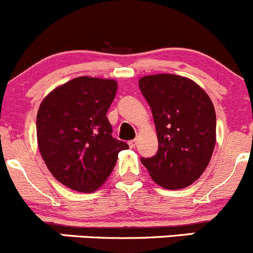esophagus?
<instances>
[{
    "label": "esophagus",
    "instance_id": "34e87169",
    "mask_svg": "<svg viewBox=\"0 0 253 253\" xmlns=\"http://www.w3.org/2000/svg\"><path fill=\"white\" fill-rule=\"evenodd\" d=\"M127 144H129V146H130V147H135V146H136V144H137V140H136V139L130 140V141L127 142Z\"/></svg>",
    "mask_w": 253,
    "mask_h": 253
}]
</instances>
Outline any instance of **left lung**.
I'll list each match as a JSON object with an SVG mask.
<instances>
[{
	"mask_svg": "<svg viewBox=\"0 0 253 253\" xmlns=\"http://www.w3.org/2000/svg\"><path fill=\"white\" fill-rule=\"evenodd\" d=\"M151 108L159 150L141 164L151 178L166 189L188 187L208 166L216 141V116L211 99L187 77L171 74L139 80Z\"/></svg>",
	"mask_w": 253,
	"mask_h": 253,
	"instance_id": "obj_1",
	"label": "left lung"
}]
</instances>
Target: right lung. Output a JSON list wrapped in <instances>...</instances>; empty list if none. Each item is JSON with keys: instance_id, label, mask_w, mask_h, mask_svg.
I'll use <instances>...</instances> for the list:
<instances>
[{"instance_id": "obj_1", "label": "right lung", "mask_w": 253, "mask_h": 253, "mask_svg": "<svg viewBox=\"0 0 253 253\" xmlns=\"http://www.w3.org/2000/svg\"><path fill=\"white\" fill-rule=\"evenodd\" d=\"M117 88L114 80L81 76L56 87L39 107V151L52 176L74 191H96L129 147L112 136L107 118Z\"/></svg>"}]
</instances>
